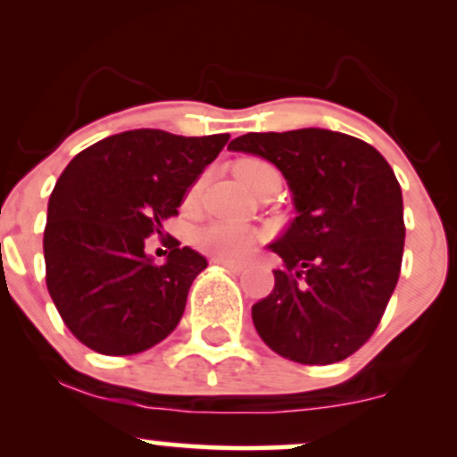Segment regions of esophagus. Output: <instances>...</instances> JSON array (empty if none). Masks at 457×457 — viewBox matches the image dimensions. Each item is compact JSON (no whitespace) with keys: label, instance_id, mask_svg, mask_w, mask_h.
<instances>
[{"label":"esophagus","instance_id":"esophagus-1","mask_svg":"<svg viewBox=\"0 0 457 457\" xmlns=\"http://www.w3.org/2000/svg\"><path fill=\"white\" fill-rule=\"evenodd\" d=\"M212 262H214V264H219V266H225V269H229L232 272L245 270L243 262H232V260H223V258H214Z\"/></svg>","mask_w":457,"mask_h":457}]
</instances>
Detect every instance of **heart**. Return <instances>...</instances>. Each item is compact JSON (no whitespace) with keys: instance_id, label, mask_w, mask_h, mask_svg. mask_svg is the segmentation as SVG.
<instances>
[{"instance_id":"heart-1","label":"heart","mask_w":457,"mask_h":457,"mask_svg":"<svg viewBox=\"0 0 457 457\" xmlns=\"http://www.w3.org/2000/svg\"><path fill=\"white\" fill-rule=\"evenodd\" d=\"M272 171H275V167H272L270 162L260 159L240 161L238 165H236V174H238L240 180H243L249 188L255 187V182H258L262 176L272 174ZM199 188H202V182H195V187L191 188V197L197 195ZM195 243L199 249L214 255V258L240 260L253 249L255 243H258V234L240 223L217 221L206 225L204 229H199L195 236Z\"/></svg>"}]
</instances>
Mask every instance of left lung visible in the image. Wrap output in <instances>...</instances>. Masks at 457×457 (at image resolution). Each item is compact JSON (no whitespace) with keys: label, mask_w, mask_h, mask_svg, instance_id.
Returning a JSON list of instances; mask_svg holds the SVG:
<instances>
[{"label":"left lung","mask_w":457,"mask_h":457,"mask_svg":"<svg viewBox=\"0 0 457 457\" xmlns=\"http://www.w3.org/2000/svg\"><path fill=\"white\" fill-rule=\"evenodd\" d=\"M279 167L296 217L270 249L275 287L251 309L283 359L328 365L374 335L400 279L402 188L374 145L327 129L246 133L228 145Z\"/></svg>","instance_id":"left-lung-1"}]
</instances>
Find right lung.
Wrapping results in <instances>:
<instances>
[{
  "label": "right lung",
  "mask_w": 457,
  "mask_h": 457,
  "mask_svg": "<svg viewBox=\"0 0 457 457\" xmlns=\"http://www.w3.org/2000/svg\"><path fill=\"white\" fill-rule=\"evenodd\" d=\"M228 139L127 130L79 152L62 171L43 240L46 290L68 330L94 353H144L178 327L208 262L167 236V262L156 264L145 238L162 236L165 219L176 217Z\"/></svg>",
  "instance_id": "obj_1"
}]
</instances>
